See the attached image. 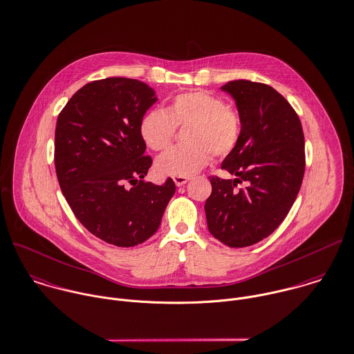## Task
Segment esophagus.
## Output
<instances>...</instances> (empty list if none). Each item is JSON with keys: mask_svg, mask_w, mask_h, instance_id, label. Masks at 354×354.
Returning <instances> with one entry per match:
<instances>
[{"mask_svg": "<svg viewBox=\"0 0 354 354\" xmlns=\"http://www.w3.org/2000/svg\"><path fill=\"white\" fill-rule=\"evenodd\" d=\"M189 176H174V182H175V185L176 186H183V185H186L187 182H189Z\"/></svg>", "mask_w": 354, "mask_h": 354, "instance_id": "34e87169", "label": "esophagus"}]
</instances>
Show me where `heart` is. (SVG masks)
Here are the masks:
<instances>
[{"label": "heart", "instance_id": "heart-1", "mask_svg": "<svg viewBox=\"0 0 354 354\" xmlns=\"http://www.w3.org/2000/svg\"><path fill=\"white\" fill-rule=\"evenodd\" d=\"M183 140L160 156L156 168L167 176H189L203 169L211 156H229L239 145L243 133L240 111L225 103V99L204 89L176 95L165 110H151L140 122V135L149 149L167 150L176 128H186Z\"/></svg>", "mask_w": 354, "mask_h": 354}]
</instances>
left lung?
Returning <instances> with one entry per match:
<instances>
[{
    "label": "left lung",
    "instance_id": "left-lung-1",
    "mask_svg": "<svg viewBox=\"0 0 354 354\" xmlns=\"http://www.w3.org/2000/svg\"><path fill=\"white\" fill-rule=\"evenodd\" d=\"M243 118L237 147L222 169L237 179L211 176L205 201L209 233L232 248L254 245L286 219L305 174V138L301 120L287 99L270 85L248 80L222 86ZM248 186L236 189V183Z\"/></svg>",
    "mask_w": 354,
    "mask_h": 354
}]
</instances>
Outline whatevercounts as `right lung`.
<instances>
[{
	"instance_id": "right-lung-1",
	"label": "right lung",
	"mask_w": 354,
	"mask_h": 354,
	"mask_svg": "<svg viewBox=\"0 0 354 354\" xmlns=\"http://www.w3.org/2000/svg\"><path fill=\"white\" fill-rule=\"evenodd\" d=\"M157 100L147 84L124 77L88 82L62 109L55 131V169L62 193L81 225L97 239L135 247L158 229L175 193L145 180L140 122Z\"/></svg>"
}]
</instances>
